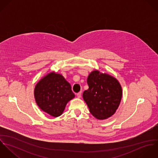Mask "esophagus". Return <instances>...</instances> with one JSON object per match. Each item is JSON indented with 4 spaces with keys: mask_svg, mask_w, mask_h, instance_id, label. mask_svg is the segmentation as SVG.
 Masks as SVG:
<instances>
[{
    "mask_svg": "<svg viewBox=\"0 0 158 158\" xmlns=\"http://www.w3.org/2000/svg\"><path fill=\"white\" fill-rule=\"evenodd\" d=\"M77 96L78 98H80L81 97V92H79L77 94Z\"/></svg>",
    "mask_w": 158,
    "mask_h": 158,
    "instance_id": "esophagus-1",
    "label": "esophagus"
}]
</instances>
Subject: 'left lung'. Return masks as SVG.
<instances>
[{"label":"left lung","mask_w":158,"mask_h":158,"mask_svg":"<svg viewBox=\"0 0 158 158\" xmlns=\"http://www.w3.org/2000/svg\"><path fill=\"white\" fill-rule=\"evenodd\" d=\"M89 86L83 97L90 113L97 118L106 119L112 116L121 101L122 90L118 81L112 76L92 71L87 80Z\"/></svg>","instance_id":"obj_1"}]
</instances>
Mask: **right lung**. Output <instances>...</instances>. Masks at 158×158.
Masks as SVG:
<instances>
[{"mask_svg":"<svg viewBox=\"0 0 158 158\" xmlns=\"http://www.w3.org/2000/svg\"><path fill=\"white\" fill-rule=\"evenodd\" d=\"M34 94L38 106L55 117L62 114L68 102L75 97L69 83L55 72L47 74L36 84Z\"/></svg>","mask_w":158,"mask_h":158,"instance_id":"obj_1","label":"right lung"}]
</instances>
